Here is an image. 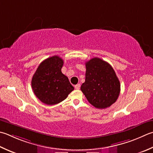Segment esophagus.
Segmentation results:
<instances>
[{"label":"esophagus","mask_w":153,"mask_h":153,"mask_svg":"<svg viewBox=\"0 0 153 153\" xmlns=\"http://www.w3.org/2000/svg\"><path fill=\"white\" fill-rule=\"evenodd\" d=\"M75 88H76V89H79V88H80V84H77V85H75Z\"/></svg>","instance_id":"esophagus-1"}]
</instances>
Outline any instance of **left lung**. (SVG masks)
Here are the masks:
<instances>
[{
    "label": "left lung",
    "instance_id": "obj_1",
    "mask_svg": "<svg viewBox=\"0 0 153 153\" xmlns=\"http://www.w3.org/2000/svg\"><path fill=\"white\" fill-rule=\"evenodd\" d=\"M85 80L81 90L87 100L97 109H105L114 103L120 94L121 85L109 63L94 58L85 63Z\"/></svg>",
    "mask_w": 153,
    "mask_h": 153
}]
</instances>
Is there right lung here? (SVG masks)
I'll list each match as a JSON object with an SVG mask.
<instances>
[{
  "mask_svg": "<svg viewBox=\"0 0 153 153\" xmlns=\"http://www.w3.org/2000/svg\"><path fill=\"white\" fill-rule=\"evenodd\" d=\"M64 60L53 56L39 65L32 79V90L42 102L50 105L64 101L74 88L62 72Z\"/></svg>",
  "mask_w": 153,
  "mask_h": 153,
  "instance_id": "1",
  "label": "right lung"
}]
</instances>
